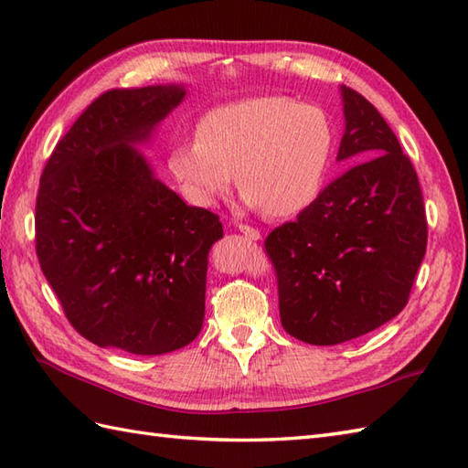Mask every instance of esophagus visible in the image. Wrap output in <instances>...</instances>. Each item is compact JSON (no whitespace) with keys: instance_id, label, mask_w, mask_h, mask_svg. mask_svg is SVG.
<instances>
[{"instance_id":"obj_1","label":"esophagus","mask_w":468,"mask_h":468,"mask_svg":"<svg viewBox=\"0 0 468 468\" xmlns=\"http://www.w3.org/2000/svg\"><path fill=\"white\" fill-rule=\"evenodd\" d=\"M237 229H239V231L247 237V239H251V241H260L261 239V233L257 231V229H253V227H250V225H237Z\"/></svg>"}]
</instances>
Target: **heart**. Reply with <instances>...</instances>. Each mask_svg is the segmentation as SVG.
<instances>
[{"mask_svg": "<svg viewBox=\"0 0 468 468\" xmlns=\"http://www.w3.org/2000/svg\"><path fill=\"white\" fill-rule=\"evenodd\" d=\"M197 141L168 153V173L188 201L211 207L233 183L243 203L270 217L312 207L334 156V126L320 106L257 96L215 106L198 118Z\"/></svg>", "mask_w": 468, "mask_h": 468, "instance_id": "b5f03b06", "label": "heart"}]
</instances>
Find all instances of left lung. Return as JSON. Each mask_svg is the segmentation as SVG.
I'll list each match as a JSON object with an SVG mask.
<instances>
[{
	"instance_id": "1",
	"label": "left lung",
	"mask_w": 468,
	"mask_h": 468,
	"mask_svg": "<svg viewBox=\"0 0 468 468\" xmlns=\"http://www.w3.org/2000/svg\"><path fill=\"white\" fill-rule=\"evenodd\" d=\"M340 92L335 161L354 166L265 239L283 330L312 346L354 340L399 315L429 235L419 176L399 138L362 94Z\"/></svg>"
}]
</instances>
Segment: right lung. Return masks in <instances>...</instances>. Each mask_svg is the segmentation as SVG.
Segmentation results:
<instances>
[{
	"label": "right lung",
	"instance_id": "obj_1",
	"mask_svg": "<svg viewBox=\"0 0 468 468\" xmlns=\"http://www.w3.org/2000/svg\"><path fill=\"white\" fill-rule=\"evenodd\" d=\"M185 96L183 84L102 94L39 178V267L68 322L101 347L168 354L203 327L208 251L223 225L186 205L141 153Z\"/></svg>",
	"mask_w": 468,
	"mask_h": 468
}]
</instances>
